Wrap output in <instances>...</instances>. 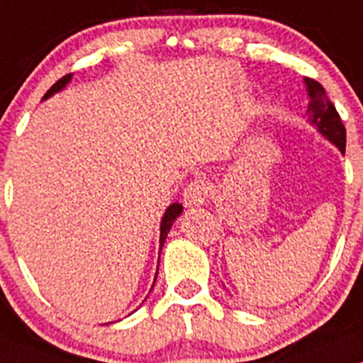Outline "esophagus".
<instances>
[{
  "label": "esophagus",
  "instance_id": "34e87169",
  "mask_svg": "<svg viewBox=\"0 0 363 363\" xmlns=\"http://www.w3.org/2000/svg\"><path fill=\"white\" fill-rule=\"evenodd\" d=\"M206 198H208V187H206V184L201 178H196L194 182H191V184L185 187L184 191L185 206H191V208L192 206H199L206 201Z\"/></svg>",
  "mask_w": 363,
  "mask_h": 363
}]
</instances>
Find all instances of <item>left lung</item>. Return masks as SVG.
<instances>
[{"mask_svg": "<svg viewBox=\"0 0 363 363\" xmlns=\"http://www.w3.org/2000/svg\"><path fill=\"white\" fill-rule=\"evenodd\" d=\"M306 91H308V121L326 137L331 144L339 147L340 153H346V128L340 121L339 112L335 110L333 103L328 99L326 91L319 82L305 78Z\"/></svg>", "mask_w": 363, "mask_h": 363, "instance_id": "8db88e82", "label": "left lung"}]
</instances>
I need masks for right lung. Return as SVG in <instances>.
<instances>
[{
  "instance_id": "add662e5",
  "label": "right lung",
  "mask_w": 363,
  "mask_h": 363,
  "mask_svg": "<svg viewBox=\"0 0 363 363\" xmlns=\"http://www.w3.org/2000/svg\"><path fill=\"white\" fill-rule=\"evenodd\" d=\"M71 78H72V74L62 76L60 80H58L57 84H55L53 87H51L50 91H48L46 94H44L43 99H48V98H50V96H53L55 92L62 91V89H64L65 85H67L69 82H71ZM182 210H184V206L179 205V203H172V205H169V208L165 210L164 217H162V223H160V250H162V246H164L165 237H167L169 230H171V226H172V223H174L176 217H178L179 213H182ZM157 274H158V269H157ZM155 281H157V278H155ZM153 285H155V283H153ZM151 289H153V287H151Z\"/></svg>"
}]
</instances>
